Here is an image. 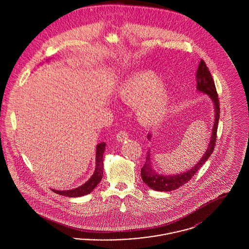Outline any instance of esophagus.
Here are the masks:
<instances>
[{
    "instance_id": "obj_1",
    "label": "esophagus",
    "mask_w": 249,
    "mask_h": 249,
    "mask_svg": "<svg viewBox=\"0 0 249 249\" xmlns=\"http://www.w3.org/2000/svg\"><path fill=\"white\" fill-rule=\"evenodd\" d=\"M129 139V133L125 130H119L117 134V141L118 142H124Z\"/></svg>"
}]
</instances>
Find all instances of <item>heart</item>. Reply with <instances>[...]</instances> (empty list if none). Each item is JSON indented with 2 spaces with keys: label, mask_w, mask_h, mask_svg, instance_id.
<instances>
[{
  "label": "heart",
  "mask_w": 249,
  "mask_h": 249,
  "mask_svg": "<svg viewBox=\"0 0 249 249\" xmlns=\"http://www.w3.org/2000/svg\"><path fill=\"white\" fill-rule=\"evenodd\" d=\"M160 82L154 71L145 70L135 72L119 88L120 100L136 106L137 117L143 125H155L165 117L170 93L167 86Z\"/></svg>",
  "instance_id": "obj_1"
}]
</instances>
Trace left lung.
I'll list each match as a JSON object with an SVG mask.
<instances>
[{
    "instance_id": "left-lung-1",
    "label": "left lung",
    "mask_w": 249,
    "mask_h": 249,
    "mask_svg": "<svg viewBox=\"0 0 249 249\" xmlns=\"http://www.w3.org/2000/svg\"><path fill=\"white\" fill-rule=\"evenodd\" d=\"M196 78H197L198 90L210 96L215 109V119L213 123L211 141L209 142L208 148L202 156L201 160L194 167H192V169H190L187 172L181 173L179 175L163 176V175L157 174L151 165L150 152H147L144 165L142 166L141 169V177H142V181L152 190H158V191H172V190H177L179 187L189 182L190 179L194 177V175L198 172V170H200V168L205 163V161L208 160L210 155L213 153V148L215 145V140H216V131H217V126H218L220 108H219L218 95L216 92L213 77L203 59H201L200 61L197 73H196ZM147 138L148 140H150L151 135L148 134Z\"/></svg>"
}]
</instances>
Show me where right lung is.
<instances>
[{
  "label": "right lung",
  "mask_w": 249,
  "mask_h": 249,
  "mask_svg": "<svg viewBox=\"0 0 249 249\" xmlns=\"http://www.w3.org/2000/svg\"><path fill=\"white\" fill-rule=\"evenodd\" d=\"M106 142H101L97 145L96 148V169L94 174L89 180L79 188L71 190H52L55 193L66 196V197H80L90 193L97 187L104 175V152L106 149Z\"/></svg>",
  "instance_id": "1"
}]
</instances>
